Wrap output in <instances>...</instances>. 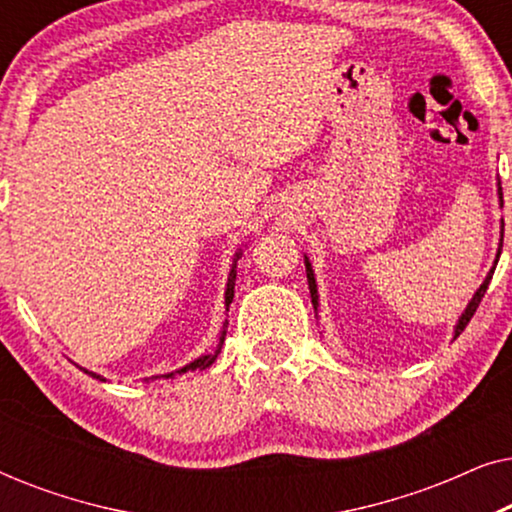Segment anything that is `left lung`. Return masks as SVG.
<instances>
[{"label":"left lung","mask_w":512,"mask_h":512,"mask_svg":"<svg viewBox=\"0 0 512 512\" xmlns=\"http://www.w3.org/2000/svg\"><path fill=\"white\" fill-rule=\"evenodd\" d=\"M496 195H499V207H503V191H501V179H496ZM501 247H503V228H501V240H499V249H496V258H494V265L492 268H489V272H487V277L482 279V284H480V289L473 293V298L468 300V305H466V310L461 312V317L457 319V326H454V335H452V340H457L459 335H461V331H464V328L468 326V321H471V317L475 314V310H478V305H480V300H482V296H485V291H487V286H489V282H492V275H494V270H496V263H499V256H501ZM305 272H307V286H310V296H312V307H314V312H319V291H317V277H314V270H312V263H310V258L305 256Z\"/></svg>","instance_id":"1"}]
</instances>
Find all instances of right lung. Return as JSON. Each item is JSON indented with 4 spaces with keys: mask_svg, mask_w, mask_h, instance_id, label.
Returning <instances> with one entry per match:
<instances>
[{
    "mask_svg": "<svg viewBox=\"0 0 512 512\" xmlns=\"http://www.w3.org/2000/svg\"><path fill=\"white\" fill-rule=\"evenodd\" d=\"M242 258V249H237L235 251V256H233V265H230V272H228V282H226V293H223V298H226V312H228V307H230V303H233V296H235V277H237V261H240ZM226 328H228V319L223 321V328H221V335H219V345H216V349L212 354H202V356H198V359L195 361H191V363H186L184 368H179V370H172V373H165V375H156V377H146V382L149 380H160V377H163V380H170V377H174V375H184V373H188V370H205V368H209L212 366V363L216 361V356H219V352H221V347H223V340H226ZM81 368V366H79ZM83 373L86 375H90V377H95V380H100V382H107L104 380L102 375H97V373H93V370H86V368H81Z\"/></svg>",
    "mask_w": 512,
    "mask_h": 512,
    "instance_id": "right-lung-1",
    "label": "right lung"
}]
</instances>
